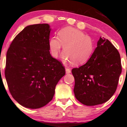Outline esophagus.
Returning <instances> with one entry per match:
<instances>
[{
	"instance_id": "esophagus-1",
	"label": "esophagus",
	"mask_w": 127,
	"mask_h": 127,
	"mask_svg": "<svg viewBox=\"0 0 127 127\" xmlns=\"http://www.w3.org/2000/svg\"><path fill=\"white\" fill-rule=\"evenodd\" d=\"M65 73H66L67 74H68V73H71V70L70 68L69 67H66L65 68Z\"/></svg>"
}]
</instances>
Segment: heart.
I'll return each instance as SVG.
<instances>
[{"mask_svg":"<svg viewBox=\"0 0 127 127\" xmlns=\"http://www.w3.org/2000/svg\"><path fill=\"white\" fill-rule=\"evenodd\" d=\"M63 47V58L65 62L74 65H81L90 60L95 48L93 39L85 33L73 27H67L58 33L57 37H52L49 41L51 54L57 59Z\"/></svg>","mask_w":127,"mask_h":127,"instance_id":"obj_1","label":"heart"}]
</instances>
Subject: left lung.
I'll return each mask as SVG.
<instances>
[{"label":"left lung","instance_id":"left-lung-1","mask_svg":"<svg viewBox=\"0 0 127 127\" xmlns=\"http://www.w3.org/2000/svg\"><path fill=\"white\" fill-rule=\"evenodd\" d=\"M97 46L85 64L72 70L75 97L86 106L108 101L116 91L122 72L120 55L111 42L100 37Z\"/></svg>","mask_w":127,"mask_h":127}]
</instances>
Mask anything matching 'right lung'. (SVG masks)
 Masks as SVG:
<instances>
[{"label":"right lung","instance_id":"obj_1","mask_svg":"<svg viewBox=\"0 0 127 127\" xmlns=\"http://www.w3.org/2000/svg\"><path fill=\"white\" fill-rule=\"evenodd\" d=\"M48 24L28 26L15 36L6 53L5 75L9 90L19 104L30 109L52 100L55 86L65 73L49 49Z\"/></svg>","mask_w":127,"mask_h":127}]
</instances>
